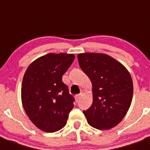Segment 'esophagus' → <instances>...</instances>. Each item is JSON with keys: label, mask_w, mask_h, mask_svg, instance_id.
I'll list each match as a JSON object with an SVG mask.
<instances>
[{"label": "esophagus", "mask_w": 150, "mask_h": 150, "mask_svg": "<svg viewBox=\"0 0 150 150\" xmlns=\"http://www.w3.org/2000/svg\"><path fill=\"white\" fill-rule=\"evenodd\" d=\"M82 93H79V94H78V95H76V96H75V100H76V101H78V100H79V99L81 98V97H82Z\"/></svg>", "instance_id": "esophagus-1"}]
</instances>
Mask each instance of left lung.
Listing matches in <instances>:
<instances>
[{
	"instance_id": "1",
	"label": "left lung",
	"mask_w": 150,
	"mask_h": 150,
	"mask_svg": "<svg viewBox=\"0 0 150 150\" xmlns=\"http://www.w3.org/2000/svg\"><path fill=\"white\" fill-rule=\"evenodd\" d=\"M78 60L93 86V103L83 111L88 123L100 130L114 128L131 106L133 82L130 73L107 54L83 53L78 55Z\"/></svg>"
}]
</instances>
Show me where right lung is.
I'll return each mask as SVG.
<instances>
[{
    "instance_id": "obj_1",
    "label": "right lung",
    "mask_w": 150,
    "mask_h": 150,
    "mask_svg": "<svg viewBox=\"0 0 150 150\" xmlns=\"http://www.w3.org/2000/svg\"><path fill=\"white\" fill-rule=\"evenodd\" d=\"M74 59V54L50 53L33 61L25 72L22 105L30 121L43 132L64 128L74 107L75 99L62 82Z\"/></svg>"
}]
</instances>
